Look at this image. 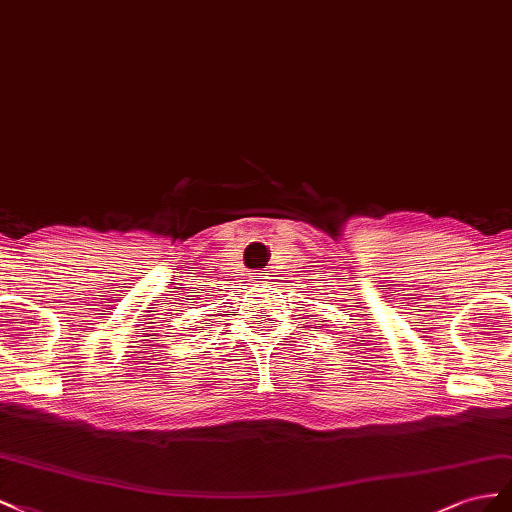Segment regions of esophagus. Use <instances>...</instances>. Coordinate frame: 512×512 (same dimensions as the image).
Segmentation results:
<instances>
[{"label": "esophagus", "instance_id": "1", "mask_svg": "<svg viewBox=\"0 0 512 512\" xmlns=\"http://www.w3.org/2000/svg\"><path fill=\"white\" fill-rule=\"evenodd\" d=\"M255 279H257L259 283H268L270 276H268V272H266V270H261V272H255Z\"/></svg>", "mask_w": 512, "mask_h": 512}]
</instances>
